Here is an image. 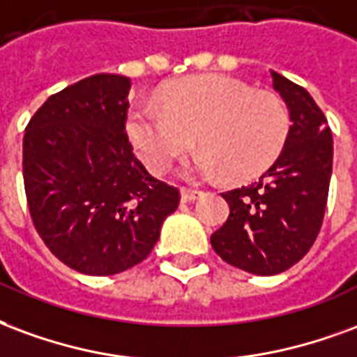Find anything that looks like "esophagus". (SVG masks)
Listing matches in <instances>:
<instances>
[{"label":"esophagus","mask_w":357,"mask_h":357,"mask_svg":"<svg viewBox=\"0 0 357 357\" xmlns=\"http://www.w3.org/2000/svg\"><path fill=\"white\" fill-rule=\"evenodd\" d=\"M181 196L182 202H194V199H197V197L202 196V192L192 188H181Z\"/></svg>","instance_id":"esophagus-1"}]
</instances>
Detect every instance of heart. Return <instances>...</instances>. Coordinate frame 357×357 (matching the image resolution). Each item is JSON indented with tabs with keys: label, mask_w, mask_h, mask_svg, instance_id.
I'll return each instance as SVG.
<instances>
[{
	"label": "heart",
	"mask_w": 357,
	"mask_h": 357,
	"mask_svg": "<svg viewBox=\"0 0 357 357\" xmlns=\"http://www.w3.org/2000/svg\"><path fill=\"white\" fill-rule=\"evenodd\" d=\"M127 132L140 160L165 173L194 142L202 146L186 160L188 178L226 181L261 175L274 163L291 135V112L274 91L253 89L228 75H202L163 93L160 102L140 98L127 118Z\"/></svg>",
	"instance_id": "obj_1"
}]
</instances>
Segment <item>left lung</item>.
I'll return each mask as SVG.
<instances>
[{
	"instance_id": "left-lung-1",
	"label": "left lung",
	"mask_w": 357,
	"mask_h": 357,
	"mask_svg": "<svg viewBox=\"0 0 357 357\" xmlns=\"http://www.w3.org/2000/svg\"><path fill=\"white\" fill-rule=\"evenodd\" d=\"M291 112V135L274 165L225 197L230 215L211 236L215 253L249 274L274 275L314 245L329 196L333 137L308 91L272 72Z\"/></svg>"
}]
</instances>
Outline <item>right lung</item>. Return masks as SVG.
Returning a JSON list of instances; mask_svg holds the SVG:
<instances>
[{"instance_id": "1", "label": "right lung", "mask_w": 357, "mask_h": 357, "mask_svg": "<svg viewBox=\"0 0 357 357\" xmlns=\"http://www.w3.org/2000/svg\"><path fill=\"white\" fill-rule=\"evenodd\" d=\"M131 82L96 74L41 104L26 125L28 211L49 251L75 272L119 274L146 259L181 192L153 178L125 132Z\"/></svg>"}]
</instances>
